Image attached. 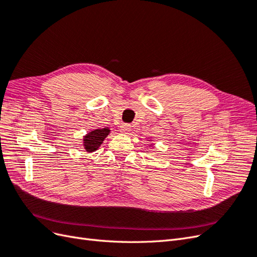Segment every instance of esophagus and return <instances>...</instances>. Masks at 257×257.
<instances>
[{
  "instance_id": "obj_1",
  "label": "esophagus",
  "mask_w": 257,
  "mask_h": 257,
  "mask_svg": "<svg viewBox=\"0 0 257 257\" xmlns=\"http://www.w3.org/2000/svg\"><path fill=\"white\" fill-rule=\"evenodd\" d=\"M131 125L130 124H122V125H120L119 127V131L121 132L122 134H128L131 132Z\"/></svg>"
}]
</instances>
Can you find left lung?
<instances>
[{
	"label": "left lung",
	"instance_id": "8db88e82",
	"mask_svg": "<svg viewBox=\"0 0 257 257\" xmlns=\"http://www.w3.org/2000/svg\"><path fill=\"white\" fill-rule=\"evenodd\" d=\"M150 142H152V139H150ZM149 147L153 148V147H154V144H150V145H149Z\"/></svg>",
	"mask_w": 257,
	"mask_h": 257
}]
</instances>
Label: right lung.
I'll return each instance as SVG.
<instances>
[{
    "mask_svg": "<svg viewBox=\"0 0 257 257\" xmlns=\"http://www.w3.org/2000/svg\"><path fill=\"white\" fill-rule=\"evenodd\" d=\"M109 127L95 128L89 132V133L85 134L82 138V147L84 148V150L88 153L96 151L105 141V138L109 135Z\"/></svg>",
    "mask_w": 257,
    "mask_h": 257,
    "instance_id": "1",
    "label": "right lung"
}]
</instances>
